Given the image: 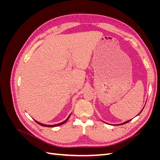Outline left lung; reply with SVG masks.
Returning a JSON list of instances; mask_svg holds the SVG:
<instances>
[{
	"label": "left lung",
	"mask_w": 160,
	"mask_h": 160,
	"mask_svg": "<svg viewBox=\"0 0 160 160\" xmlns=\"http://www.w3.org/2000/svg\"><path fill=\"white\" fill-rule=\"evenodd\" d=\"M142 110H143V109H142ZM142 110L141 111H140V113L142 112ZM139 114H138V115H139ZM129 121H131V119H130V120H129V121H127V122H124V123H122V124H119V125H123V124H125V123H127L128 122H129Z\"/></svg>",
	"instance_id": "8db88e82"
}]
</instances>
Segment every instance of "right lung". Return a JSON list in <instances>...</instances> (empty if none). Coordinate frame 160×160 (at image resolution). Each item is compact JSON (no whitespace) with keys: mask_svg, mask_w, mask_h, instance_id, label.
<instances>
[{"mask_svg":"<svg viewBox=\"0 0 160 160\" xmlns=\"http://www.w3.org/2000/svg\"><path fill=\"white\" fill-rule=\"evenodd\" d=\"M69 117H70V115L68 117V118H67L66 120H65L64 122H61V123H58V124H55V125H45V124H42V123H39V122H37V121H35V122L38 123V124H39L40 125H41V126H43V127H49V128H53V127H56V126H59V125H62V124H64L67 120H68V119L69 118Z\"/></svg>","mask_w":160,"mask_h":160,"instance_id":"add662e5","label":"right lung"}]
</instances>
